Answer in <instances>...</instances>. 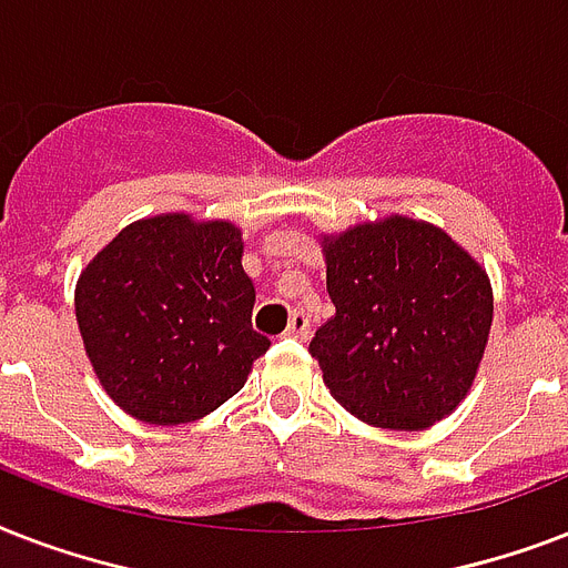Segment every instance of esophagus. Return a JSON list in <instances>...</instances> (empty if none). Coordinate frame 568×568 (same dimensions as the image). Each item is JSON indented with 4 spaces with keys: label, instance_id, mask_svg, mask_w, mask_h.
Listing matches in <instances>:
<instances>
[{
    "label": "esophagus",
    "instance_id": "1",
    "mask_svg": "<svg viewBox=\"0 0 568 568\" xmlns=\"http://www.w3.org/2000/svg\"><path fill=\"white\" fill-rule=\"evenodd\" d=\"M288 336L301 338V342H306V338L312 336V321L303 310L292 312V321H288Z\"/></svg>",
    "mask_w": 568,
    "mask_h": 568
}]
</instances>
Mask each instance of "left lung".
Returning a JSON list of instances; mask_svg holds the SVG:
<instances>
[{"mask_svg": "<svg viewBox=\"0 0 568 568\" xmlns=\"http://www.w3.org/2000/svg\"><path fill=\"white\" fill-rule=\"evenodd\" d=\"M336 315L310 342L359 422L424 430L475 383L493 327L489 276L448 232L392 214L324 239Z\"/></svg>", "mask_w": 568, "mask_h": 568, "instance_id": "left-lung-1", "label": "left lung"}]
</instances>
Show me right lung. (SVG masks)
Returning a JSON list of instances; mask_svg holds the SVG:
<instances>
[{"label": "right lung", "mask_w": 568, "mask_h": 568, "mask_svg": "<svg viewBox=\"0 0 568 568\" xmlns=\"http://www.w3.org/2000/svg\"><path fill=\"white\" fill-rule=\"evenodd\" d=\"M230 221L159 214L129 223L75 285L84 351L114 404L146 424L214 413L271 342L253 329L256 288Z\"/></svg>", "instance_id": "obj_1"}]
</instances>
